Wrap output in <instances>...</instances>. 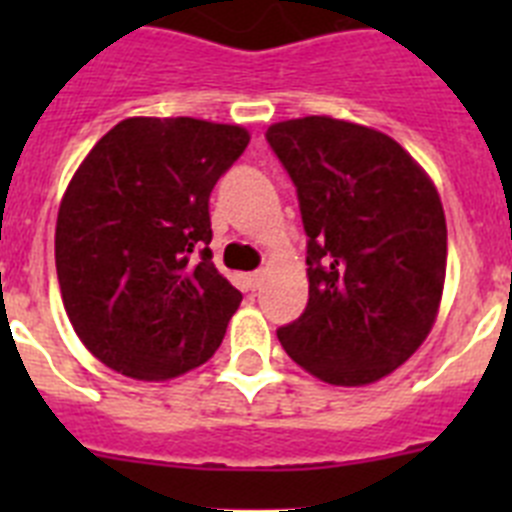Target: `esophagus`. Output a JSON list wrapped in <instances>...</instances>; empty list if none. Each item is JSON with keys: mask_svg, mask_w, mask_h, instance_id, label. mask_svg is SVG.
<instances>
[{"mask_svg": "<svg viewBox=\"0 0 512 512\" xmlns=\"http://www.w3.org/2000/svg\"><path fill=\"white\" fill-rule=\"evenodd\" d=\"M261 282H264V271H253V274H248V287L251 289H259Z\"/></svg>", "mask_w": 512, "mask_h": 512, "instance_id": "obj_1", "label": "esophagus"}]
</instances>
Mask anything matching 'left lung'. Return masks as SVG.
<instances>
[{
  "label": "left lung",
  "instance_id": "1",
  "mask_svg": "<svg viewBox=\"0 0 512 512\" xmlns=\"http://www.w3.org/2000/svg\"><path fill=\"white\" fill-rule=\"evenodd\" d=\"M297 187L310 300L277 330L292 361L328 384L395 372L436 323L446 279L441 197L379 130L310 115L266 130Z\"/></svg>",
  "mask_w": 512,
  "mask_h": 512
}]
</instances>
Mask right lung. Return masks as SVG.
Returning <instances> with one entry per match:
<instances>
[{"instance_id":"add662e5","label":"right lung","mask_w":512,"mask_h":512,"mask_svg":"<svg viewBox=\"0 0 512 512\" xmlns=\"http://www.w3.org/2000/svg\"><path fill=\"white\" fill-rule=\"evenodd\" d=\"M248 140L241 125L128 117L81 161L58 210L56 271L104 366L164 382L223 343L243 295L212 264L210 192Z\"/></svg>"}]
</instances>
